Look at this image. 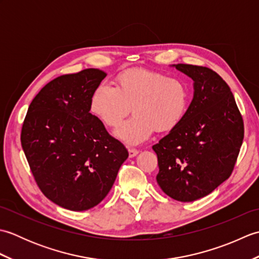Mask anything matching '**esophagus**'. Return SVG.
<instances>
[{"label":"esophagus","mask_w":259,"mask_h":259,"mask_svg":"<svg viewBox=\"0 0 259 259\" xmlns=\"http://www.w3.org/2000/svg\"><path fill=\"white\" fill-rule=\"evenodd\" d=\"M128 151H129V157L130 158H134V157H136L139 153V151L137 150V149H129Z\"/></svg>","instance_id":"esophagus-1"}]
</instances>
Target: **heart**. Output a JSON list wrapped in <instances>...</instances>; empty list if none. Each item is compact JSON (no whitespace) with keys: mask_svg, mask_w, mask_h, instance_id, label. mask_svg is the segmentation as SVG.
<instances>
[{"mask_svg":"<svg viewBox=\"0 0 259 259\" xmlns=\"http://www.w3.org/2000/svg\"><path fill=\"white\" fill-rule=\"evenodd\" d=\"M189 93L178 79L149 70L119 74L117 87L101 82L91 97V111L109 128H117L134 107L135 115L115 131L129 146L148 140L155 131L167 133L184 119Z\"/></svg>","mask_w":259,"mask_h":259,"instance_id":"b5f03b06","label":"heart"}]
</instances>
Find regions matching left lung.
I'll use <instances>...</instances> for the list:
<instances>
[{"label": "left lung", "instance_id": "1", "mask_svg": "<svg viewBox=\"0 0 259 259\" xmlns=\"http://www.w3.org/2000/svg\"><path fill=\"white\" fill-rule=\"evenodd\" d=\"M194 80V98L181 122L152 146L157 183L172 199L205 197L232 175L244 139V121L228 84L206 67L174 64Z\"/></svg>", "mask_w": 259, "mask_h": 259}]
</instances>
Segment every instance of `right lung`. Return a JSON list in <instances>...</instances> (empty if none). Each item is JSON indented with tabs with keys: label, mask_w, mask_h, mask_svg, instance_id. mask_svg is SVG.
Returning a JSON list of instances; mask_svg holds the SVG:
<instances>
[{
	"label": "right lung",
	"mask_w": 259,
	"mask_h": 259,
	"mask_svg": "<svg viewBox=\"0 0 259 259\" xmlns=\"http://www.w3.org/2000/svg\"><path fill=\"white\" fill-rule=\"evenodd\" d=\"M99 69L58 76L33 99L21 144L38 188L60 207L82 211L100 203L129 153L90 113Z\"/></svg>",
	"instance_id": "right-lung-1"
}]
</instances>
